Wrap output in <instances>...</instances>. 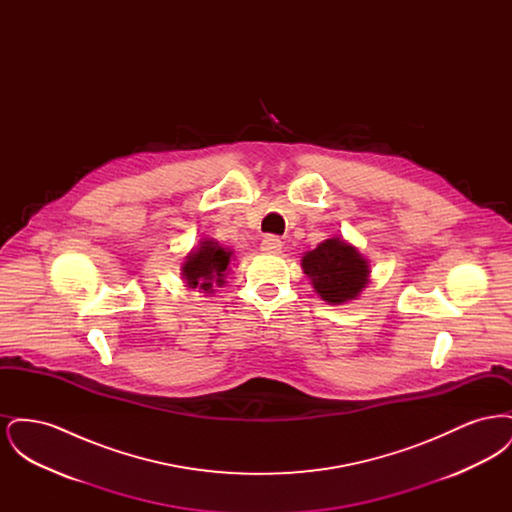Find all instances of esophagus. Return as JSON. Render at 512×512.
<instances>
[{"label": "esophagus", "instance_id": "obj_1", "mask_svg": "<svg viewBox=\"0 0 512 512\" xmlns=\"http://www.w3.org/2000/svg\"><path fill=\"white\" fill-rule=\"evenodd\" d=\"M261 249L267 253H280L282 251V240L278 236H267L261 244Z\"/></svg>", "mask_w": 512, "mask_h": 512}]
</instances>
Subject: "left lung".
Here are the masks:
<instances>
[{
  "instance_id": "8db88e82",
  "label": "left lung",
  "mask_w": 512,
  "mask_h": 512,
  "mask_svg": "<svg viewBox=\"0 0 512 512\" xmlns=\"http://www.w3.org/2000/svg\"><path fill=\"white\" fill-rule=\"evenodd\" d=\"M301 265L318 295L334 305L355 299L363 292L370 272L361 253L340 238L326 240L305 253Z\"/></svg>"
}]
</instances>
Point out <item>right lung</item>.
<instances>
[{"label":"right lung","mask_w":512,"mask_h":512,"mask_svg":"<svg viewBox=\"0 0 512 512\" xmlns=\"http://www.w3.org/2000/svg\"><path fill=\"white\" fill-rule=\"evenodd\" d=\"M232 251L220 247L213 240H205L188 255L182 276L190 288H199L203 292H213V284H224V274L230 265Z\"/></svg>","instance_id":"obj_1"}]
</instances>
